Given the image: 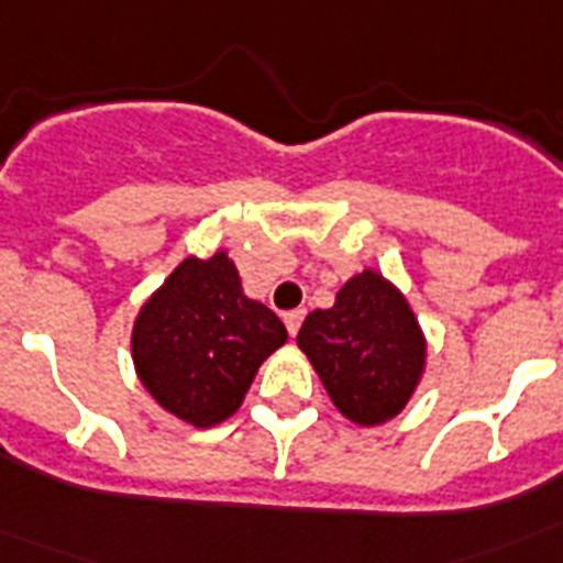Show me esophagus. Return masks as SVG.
Instances as JSON below:
<instances>
[{
	"instance_id": "obj_1",
	"label": "esophagus",
	"mask_w": 563,
	"mask_h": 563,
	"mask_svg": "<svg viewBox=\"0 0 563 563\" xmlns=\"http://www.w3.org/2000/svg\"><path fill=\"white\" fill-rule=\"evenodd\" d=\"M285 327H287V332H290L292 338L298 335V327H301V321H305V310H290V312H285Z\"/></svg>"
}]
</instances>
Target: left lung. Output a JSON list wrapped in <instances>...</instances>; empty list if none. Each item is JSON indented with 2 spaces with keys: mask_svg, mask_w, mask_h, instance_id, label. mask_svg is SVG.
Here are the masks:
<instances>
[{
  "mask_svg": "<svg viewBox=\"0 0 563 563\" xmlns=\"http://www.w3.org/2000/svg\"><path fill=\"white\" fill-rule=\"evenodd\" d=\"M298 346L338 411L361 426L400 415L426 361L415 312L375 271L350 278L335 307L312 310L298 330Z\"/></svg>",
  "mask_w": 563,
  "mask_h": 563,
  "instance_id": "8db88e82",
  "label": "left lung"
}]
</instances>
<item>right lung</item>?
I'll list each match as a JSON object with an SVG mask.
<instances>
[{
    "mask_svg": "<svg viewBox=\"0 0 563 563\" xmlns=\"http://www.w3.org/2000/svg\"><path fill=\"white\" fill-rule=\"evenodd\" d=\"M287 341L273 310L251 301L225 253L186 258L134 321L132 355L163 409L208 429L242 406L253 375Z\"/></svg>",
    "mask_w": 563,
    "mask_h": 563,
    "instance_id": "add662e5",
    "label": "right lung"
}]
</instances>
